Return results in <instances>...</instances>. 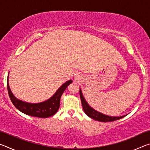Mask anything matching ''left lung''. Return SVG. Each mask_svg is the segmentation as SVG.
<instances>
[{
  "instance_id": "left-lung-1",
  "label": "left lung",
  "mask_w": 150,
  "mask_h": 150,
  "mask_svg": "<svg viewBox=\"0 0 150 150\" xmlns=\"http://www.w3.org/2000/svg\"><path fill=\"white\" fill-rule=\"evenodd\" d=\"M79 94L81 103H82L83 110H84L86 115L88 116H89L90 118L94 119V120L99 122H112L116 120H119V119L126 116V115L122 116H111L104 115L103 113H100L99 112L95 110V109L93 108L89 105H88L87 101L85 99L84 96L83 95L81 88L79 89Z\"/></svg>"
}]
</instances>
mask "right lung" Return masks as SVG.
<instances>
[{
	"instance_id": "add662e5",
	"label": "right lung",
	"mask_w": 150,
	"mask_h": 150,
	"mask_svg": "<svg viewBox=\"0 0 150 150\" xmlns=\"http://www.w3.org/2000/svg\"><path fill=\"white\" fill-rule=\"evenodd\" d=\"M72 82L71 79L66 81L58 88L52 97L47 100L39 103H30L17 98L12 93L9 87L8 76L7 79V88L10 98L18 110L29 116L38 118H48L54 115L57 112L59 108L61 96L67 86Z\"/></svg>"
}]
</instances>
